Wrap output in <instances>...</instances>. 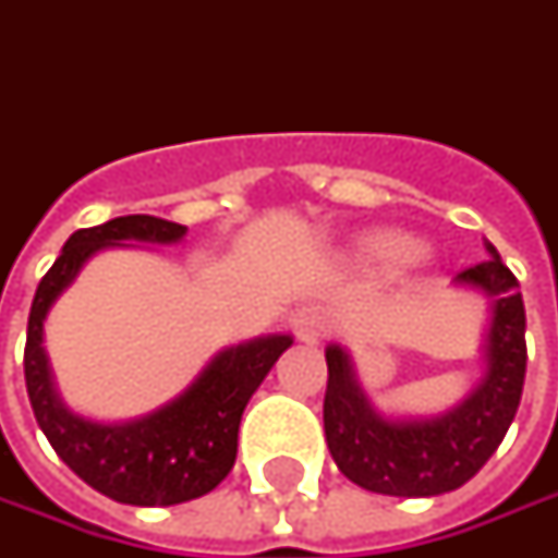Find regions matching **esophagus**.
Returning <instances> with one entry per match:
<instances>
[{"label":"esophagus","mask_w":558,"mask_h":558,"mask_svg":"<svg viewBox=\"0 0 558 558\" xmlns=\"http://www.w3.org/2000/svg\"><path fill=\"white\" fill-rule=\"evenodd\" d=\"M293 330H296V337L302 342H317V339L327 337L330 317H327V312L320 305H305V308H299L296 315H293Z\"/></svg>","instance_id":"obj_1"}]
</instances>
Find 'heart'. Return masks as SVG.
Segmentation results:
<instances>
[{"instance_id": "b5f03b06", "label": "heart", "mask_w": 558, "mask_h": 558, "mask_svg": "<svg viewBox=\"0 0 558 558\" xmlns=\"http://www.w3.org/2000/svg\"><path fill=\"white\" fill-rule=\"evenodd\" d=\"M416 241L411 238H404V234H392V231H386V234H376L367 243V256L379 265H401V262H408L416 256Z\"/></svg>"}]
</instances>
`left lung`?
Here are the masks:
<instances>
[{"label": "left lung", "mask_w": 558, "mask_h": 558, "mask_svg": "<svg viewBox=\"0 0 558 558\" xmlns=\"http://www.w3.org/2000/svg\"><path fill=\"white\" fill-rule=\"evenodd\" d=\"M460 271L453 283L490 302L482 374L453 408L435 416H386L361 389L352 355L327 345L324 435L339 472L364 490L389 497H435L466 485L504 441L525 386V305L519 280L497 250Z\"/></svg>", "instance_id": "left-lung-1"}]
</instances>
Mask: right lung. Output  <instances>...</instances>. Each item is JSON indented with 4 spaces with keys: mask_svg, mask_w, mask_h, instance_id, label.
<instances>
[{
    "mask_svg": "<svg viewBox=\"0 0 558 558\" xmlns=\"http://www.w3.org/2000/svg\"><path fill=\"white\" fill-rule=\"evenodd\" d=\"M184 225L157 216H120L70 234L49 275L39 280L27 320L24 376L36 423L54 453L86 485L129 507H172L203 497L238 460V429L246 401L290 345V333L246 339L206 361L194 383L163 408L101 423L73 413L54 389L46 355V317L95 253L132 243H179Z\"/></svg>",
    "mask_w": 558,
    "mask_h": 558,
    "instance_id": "add662e5",
    "label": "right lung"
}]
</instances>
